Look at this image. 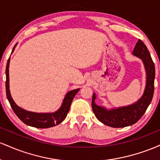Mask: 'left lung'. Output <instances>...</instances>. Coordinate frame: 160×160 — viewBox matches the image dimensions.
Instances as JSON below:
<instances>
[{"label": "left lung", "mask_w": 160, "mask_h": 160, "mask_svg": "<svg viewBox=\"0 0 160 160\" xmlns=\"http://www.w3.org/2000/svg\"><path fill=\"white\" fill-rule=\"evenodd\" d=\"M133 54L142 59L147 72V82L142 97L136 103L119 108L117 109L108 111L105 108L96 105L95 103V94L92 99V108L97 119L102 123L111 127L122 128L135 124L144 114L148 106L151 102L154 92V79H155V65L151 56L142 40L138 39Z\"/></svg>", "instance_id": "left-lung-1"}]
</instances>
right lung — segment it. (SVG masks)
Segmentation results:
<instances>
[{
  "label": "right lung",
  "mask_w": 160,
  "mask_h": 160,
  "mask_svg": "<svg viewBox=\"0 0 160 160\" xmlns=\"http://www.w3.org/2000/svg\"><path fill=\"white\" fill-rule=\"evenodd\" d=\"M16 45L14 46L13 49L15 48ZM13 49H12V51H13ZM10 58H9L6 67V93L7 99H8L11 108H12L14 113H16V115L24 123L35 128H50L61 123L62 121L65 120V117H67L70 107H71V102H72L75 95L80 90V89H74V90L68 92L66 94L65 98H64L63 103H62L61 108L55 113H39L27 111L25 110L22 109L19 106L16 105L10 95V89H9V65H10Z\"/></svg>",
  "instance_id": "add662e5"
}]
</instances>
